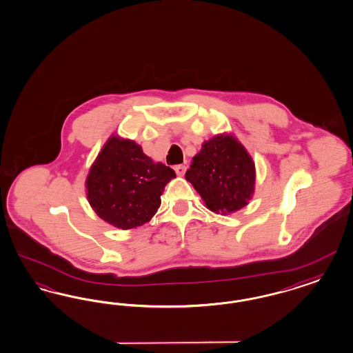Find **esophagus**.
Here are the masks:
<instances>
[{"instance_id":"1","label":"esophagus","mask_w":353,"mask_h":353,"mask_svg":"<svg viewBox=\"0 0 353 353\" xmlns=\"http://www.w3.org/2000/svg\"><path fill=\"white\" fill-rule=\"evenodd\" d=\"M174 170H176V173H177L179 176H183V173H185V170H186V165L179 164V165L174 167Z\"/></svg>"}]
</instances>
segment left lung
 I'll return each instance as SVG.
<instances>
[{"label":"left lung","mask_w":353,"mask_h":353,"mask_svg":"<svg viewBox=\"0 0 353 353\" xmlns=\"http://www.w3.org/2000/svg\"><path fill=\"white\" fill-rule=\"evenodd\" d=\"M185 179L216 214L238 212L254 193V164L239 141L216 135L202 144Z\"/></svg>","instance_id":"1"}]
</instances>
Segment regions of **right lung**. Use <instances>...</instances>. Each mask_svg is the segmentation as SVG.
Masks as SVG:
<instances>
[{
	"label": "right lung",
	"instance_id": "add662e5",
	"mask_svg": "<svg viewBox=\"0 0 353 353\" xmlns=\"http://www.w3.org/2000/svg\"><path fill=\"white\" fill-rule=\"evenodd\" d=\"M174 170L154 163L135 141L110 138L86 179L88 199L99 218L128 230L148 222Z\"/></svg>",
	"mask_w": 353,
	"mask_h": 353
}]
</instances>
